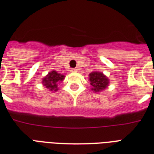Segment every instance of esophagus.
I'll use <instances>...</instances> for the list:
<instances>
[{"instance_id":"1","label":"esophagus","mask_w":154,"mask_h":154,"mask_svg":"<svg viewBox=\"0 0 154 154\" xmlns=\"http://www.w3.org/2000/svg\"><path fill=\"white\" fill-rule=\"evenodd\" d=\"M71 72H77V69H75V68H73V69H71Z\"/></svg>"}]
</instances>
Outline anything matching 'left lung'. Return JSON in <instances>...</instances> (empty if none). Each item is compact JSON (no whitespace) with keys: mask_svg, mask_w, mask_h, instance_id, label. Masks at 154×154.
<instances>
[{"mask_svg":"<svg viewBox=\"0 0 154 154\" xmlns=\"http://www.w3.org/2000/svg\"><path fill=\"white\" fill-rule=\"evenodd\" d=\"M90 81L92 86V90L95 92H100L104 90L109 84L107 77L102 73L97 71L90 74Z\"/></svg>","mask_w":154,"mask_h":154,"instance_id":"1","label":"left lung"}]
</instances>
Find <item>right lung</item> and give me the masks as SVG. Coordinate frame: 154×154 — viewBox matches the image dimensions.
Returning <instances> with one entry per match:
<instances>
[{"mask_svg":"<svg viewBox=\"0 0 154 154\" xmlns=\"http://www.w3.org/2000/svg\"><path fill=\"white\" fill-rule=\"evenodd\" d=\"M64 76L62 74H58L57 72L53 70L50 72L49 74L43 79L42 83L44 85L51 91H57V84L63 80Z\"/></svg>","mask_w":154,"mask_h":154,"instance_id":"add662e5","label":"right lung"}]
</instances>
